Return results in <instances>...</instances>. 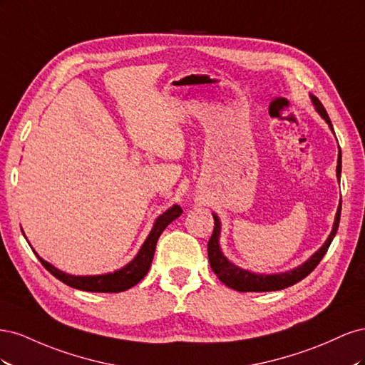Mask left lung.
Instances as JSON below:
<instances>
[{
    "label": "left lung",
    "mask_w": 365,
    "mask_h": 365,
    "mask_svg": "<svg viewBox=\"0 0 365 365\" xmlns=\"http://www.w3.org/2000/svg\"><path fill=\"white\" fill-rule=\"evenodd\" d=\"M311 102L315 108V111L319 114V117L326 121L330 130L334 132L332 121H330L322 102H319L318 98L312 94H311ZM334 135H335V132H334ZM338 149H339V146H338ZM336 178H338V181L341 178V149L338 150ZM339 216H341V202L338 205L335 220H334V227H332V231H330L329 237L326 239L323 247L318 248V251H315L304 263L298 264V267H295L294 269L284 271V272L262 274V272H252V271L240 268L224 256V252H222V250H220V245H219L220 220H219L217 215L213 213L215 230H213V235H212V237H210L208 245H207L210 267H212L213 272L217 275V279L220 282L227 284L228 288L239 291V292H269V291H280L284 288H289V286L298 283L300 280H303L306 275L311 274L315 269L317 264L322 262L326 251L329 250L330 244H332V240L336 235V230L339 225Z\"/></svg>",
    "instance_id": "obj_1"
}]
</instances>
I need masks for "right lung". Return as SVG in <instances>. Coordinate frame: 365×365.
Masks as SVG:
<instances>
[{
	"label": "right lung",
	"mask_w": 365,
	"mask_h": 365,
	"mask_svg": "<svg viewBox=\"0 0 365 365\" xmlns=\"http://www.w3.org/2000/svg\"><path fill=\"white\" fill-rule=\"evenodd\" d=\"M181 213H182L181 207L175 204L169 210H165L163 215H160L155 219V222H153V227L150 230L149 236L146 237L145 244H143L141 248L138 250L137 256L129 263H126L123 268H120L114 272H106V274H98V275H73L58 269L56 267H53L51 263L39 257V254L35 250H33V252L36 254V257L43 264V268H46L50 274H53L58 280L71 286L74 289H81L86 292H123L132 288V286H135L140 280L145 279V275L150 268L153 254H155V248H157V242L161 233L165 230V227H168L170 222H173L176 217H180Z\"/></svg>",
	"instance_id": "1"
}]
</instances>
